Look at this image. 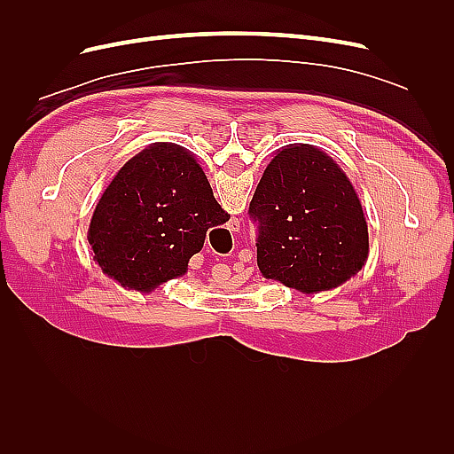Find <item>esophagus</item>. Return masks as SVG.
<instances>
[{
  "instance_id": "1",
  "label": "esophagus",
  "mask_w": 454,
  "mask_h": 454,
  "mask_svg": "<svg viewBox=\"0 0 454 454\" xmlns=\"http://www.w3.org/2000/svg\"><path fill=\"white\" fill-rule=\"evenodd\" d=\"M240 229V222H239V219L237 217H232L231 219V222L227 223V231H231V232H237Z\"/></svg>"
}]
</instances>
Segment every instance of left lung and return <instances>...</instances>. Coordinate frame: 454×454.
<instances>
[{
  "label": "left lung",
  "mask_w": 454,
  "mask_h": 454,
  "mask_svg": "<svg viewBox=\"0 0 454 454\" xmlns=\"http://www.w3.org/2000/svg\"><path fill=\"white\" fill-rule=\"evenodd\" d=\"M257 265L265 278L318 294L362 270L369 254L358 195L339 164L309 144L270 160L250 202Z\"/></svg>",
  "instance_id": "obj_1"
}]
</instances>
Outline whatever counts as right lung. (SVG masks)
Returning <instances> with one entry per match:
<instances>
[{"instance_id": "right-lung-1", "label": "right lung", "mask_w": 454, "mask_h": 454, "mask_svg": "<svg viewBox=\"0 0 454 454\" xmlns=\"http://www.w3.org/2000/svg\"><path fill=\"white\" fill-rule=\"evenodd\" d=\"M229 214L187 149L160 142L122 167L89 227L94 261L122 287L151 292L187 272L206 231Z\"/></svg>"}]
</instances>
